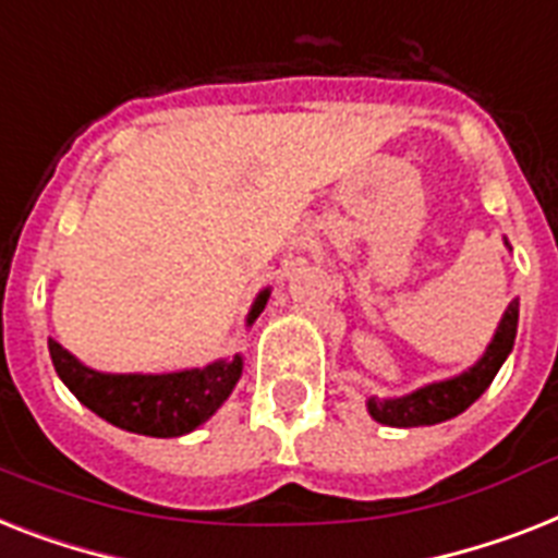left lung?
<instances>
[{
  "label": "left lung",
  "mask_w": 558,
  "mask_h": 558,
  "mask_svg": "<svg viewBox=\"0 0 558 558\" xmlns=\"http://www.w3.org/2000/svg\"><path fill=\"white\" fill-rule=\"evenodd\" d=\"M505 246L510 243L505 240ZM513 252V248H510ZM515 329H519V298L507 303L505 315H501L493 341L487 343L484 355L468 366L464 373L444 378V381L424 384V387L412 389L407 396L396 398H366V410L378 424L387 427H429V424H441L447 418H456L468 410L473 401L482 398V392L493 384L496 373L507 361L513 350Z\"/></svg>",
  "instance_id": "left-lung-1"
}]
</instances>
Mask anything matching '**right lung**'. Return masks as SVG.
<instances>
[{
  "label": "right lung",
  "instance_id": "right-lung-1",
  "mask_svg": "<svg viewBox=\"0 0 558 558\" xmlns=\"http://www.w3.org/2000/svg\"><path fill=\"white\" fill-rule=\"evenodd\" d=\"M269 294V287L257 292L246 326L264 312ZM48 352L57 375L80 404L125 433L151 438L185 436L206 424L243 375V355L217 357L206 366L177 373H97L53 338H48Z\"/></svg>",
  "mask_w": 558,
  "mask_h": 558
}]
</instances>
